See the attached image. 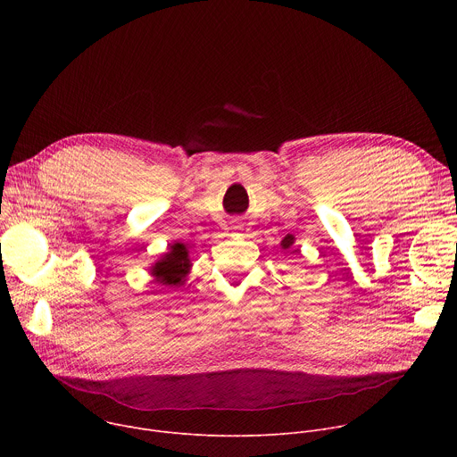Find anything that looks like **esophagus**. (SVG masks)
Wrapping results in <instances>:
<instances>
[{"label": "esophagus", "mask_w": 457, "mask_h": 457, "mask_svg": "<svg viewBox=\"0 0 457 457\" xmlns=\"http://www.w3.org/2000/svg\"><path fill=\"white\" fill-rule=\"evenodd\" d=\"M233 228H235V229H237V228H238V222H235V224H233Z\"/></svg>", "instance_id": "34e87169"}]
</instances>
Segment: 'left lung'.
<instances>
[{"instance_id": "8db88e82", "label": "left lung", "mask_w": 457, "mask_h": 457, "mask_svg": "<svg viewBox=\"0 0 457 457\" xmlns=\"http://www.w3.org/2000/svg\"><path fill=\"white\" fill-rule=\"evenodd\" d=\"M293 242H295L293 237H286V238L282 240V247H284V249H289V247L293 245Z\"/></svg>"}]
</instances>
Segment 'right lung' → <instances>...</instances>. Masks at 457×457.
I'll return each mask as SVG.
<instances>
[{
  "label": "right lung",
  "mask_w": 457,
  "mask_h": 457,
  "mask_svg": "<svg viewBox=\"0 0 457 457\" xmlns=\"http://www.w3.org/2000/svg\"><path fill=\"white\" fill-rule=\"evenodd\" d=\"M189 268V251L182 242H175L173 245H170V251L164 253L152 266L150 271L157 284L166 287H179L184 284Z\"/></svg>",
  "instance_id": "obj_1"
}]
</instances>
